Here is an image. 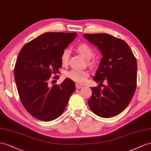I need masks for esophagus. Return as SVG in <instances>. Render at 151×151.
I'll list each match as a JSON object with an SVG mask.
<instances>
[{
    "label": "esophagus",
    "mask_w": 151,
    "mask_h": 151,
    "mask_svg": "<svg viewBox=\"0 0 151 151\" xmlns=\"http://www.w3.org/2000/svg\"><path fill=\"white\" fill-rule=\"evenodd\" d=\"M83 87V86L82 85H80V84H76V88H77V89H80V88H81Z\"/></svg>",
    "instance_id": "1"
}]
</instances>
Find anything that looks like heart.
<instances>
[{
	"mask_svg": "<svg viewBox=\"0 0 151 151\" xmlns=\"http://www.w3.org/2000/svg\"><path fill=\"white\" fill-rule=\"evenodd\" d=\"M76 49L84 58L88 60V64L90 65L92 64V63L90 62L89 60L92 58L93 55V52L91 47L86 44H81L77 46ZM70 54V51L68 49H64L61 55V61L63 65H66L68 63ZM89 75L90 74L88 71H81L78 70H70L66 72L64 75L66 78L70 79L78 84L84 83Z\"/></svg>",
	"mask_w": 151,
	"mask_h": 151,
	"instance_id": "1",
	"label": "heart"
}]
</instances>
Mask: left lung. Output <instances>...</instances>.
I'll return each instance as SVG.
<instances>
[{"instance_id":"left-lung-1","label":"left lung","mask_w":151,"mask_h":151,"mask_svg":"<svg viewBox=\"0 0 151 151\" xmlns=\"http://www.w3.org/2000/svg\"><path fill=\"white\" fill-rule=\"evenodd\" d=\"M98 47L102 54L93 80L107 85L91 87L88 104L93 113L102 118L119 114L130 102L137 87V63L127 43L106 33L83 35Z\"/></svg>"}]
</instances>
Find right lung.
I'll return each instance as SVG.
<instances>
[{"instance_id":"1","label":"right lung","mask_w":151,"mask_h":151,"mask_svg":"<svg viewBox=\"0 0 151 151\" xmlns=\"http://www.w3.org/2000/svg\"><path fill=\"white\" fill-rule=\"evenodd\" d=\"M76 35V32L45 33L20 50L14 79L21 103L34 118L50 122L59 117L75 90L74 81L69 78L52 87L48 86V81L52 75L59 73L63 51Z\"/></svg>"}]
</instances>
